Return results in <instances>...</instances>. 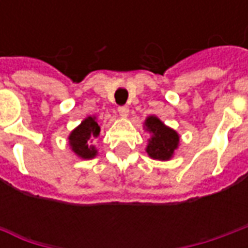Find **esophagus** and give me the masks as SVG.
<instances>
[{
    "label": "esophagus",
    "mask_w": 248,
    "mask_h": 248,
    "mask_svg": "<svg viewBox=\"0 0 248 248\" xmlns=\"http://www.w3.org/2000/svg\"><path fill=\"white\" fill-rule=\"evenodd\" d=\"M118 113L122 118H126V117L129 115V108H127V106H119Z\"/></svg>",
    "instance_id": "esophagus-1"
}]
</instances>
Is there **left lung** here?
<instances>
[{
  "instance_id": "1",
  "label": "left lung",
  "mask_w": 248,
  "mask_h": 248,
  "mask_svg": "<svg viewBox=\"0 0 248 248\" xmlns=\"http://www.w3.org/2000/svg\"><path fill=\"white\" fill-rule=\"evenodd\" d=\"M145 129L151 134L146 153L153 159L169 161L174 155V151L179 145V135L175 130L169 127L155 115L147 117L145 121Z\"/></svg>"
}]
</instances>
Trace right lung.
<instances>
[{"mask_svg":"<svg viewBox=\"0 0 248 248\" xmlns=\"http://www.w3.org/2000/svg\"><path fill=\"white\" fill-rule=\"evenodd\" d=\"M101 131L95 117H87L81 124L73 130L69 135V145L73 153L82 159H92L97 155L98 151L95 146L90 145L94 138H97Z\"/></svg>","mask_w":248,"mask_h":248,"instance_id":"add662e5","label":"right lung"}]
</instances>
